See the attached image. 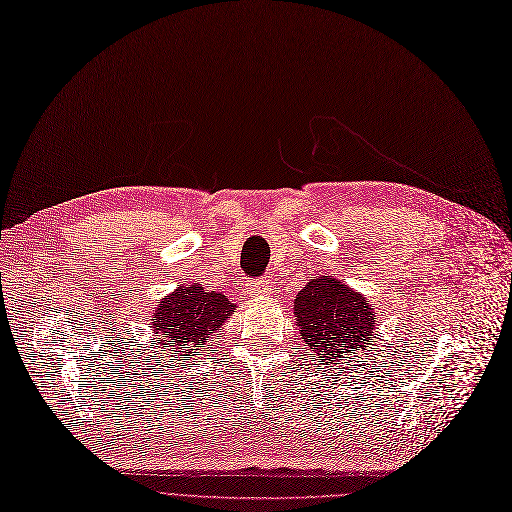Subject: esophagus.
<instances>
[{"label":"esophagus","mask_w":512,"mask_h":512,"mask_svg":"<svg viewBox=\"0 0 512 512\" xmlns=\"http://www.w3.org/2000/svg\"><path fill=\"white\" fill-rule=\"evenodd\" d=\"M251 295H266L270 293V282L266 278H255L251 285H249Z\"/></svg>","instance_id":"34e87169"}]
</instances>
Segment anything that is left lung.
<instances>
[{
  "label": "left lung",
  "mask_w": 512,
  "mask_h": 512,
  "mask_svg": "<svg viewBox=\"0 0 512 512\" xmlns=\"http://www.w3.org/2000/svg\"><path fill=\"white\" fill-rule=\"evenodd\" d=\"M295 316L304 344L316 352L320 363H335L363 348L373 335L375 314L363 295L348 285L318 276L297 293Z\"/></svg>",
  "instance_id": "obj_1"
}]
</instances>
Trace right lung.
<instances>
[{
  "mask_svg": "<svg viewBox=\"0 0 512 512\" xmlns=\"http://www.w3.org/2000/svg\"><path fill=\"white\" fill-rule=\"evenodd\" d=\"M234 308L225 295L206 293L194 282L160 301L154 314V331L160 333L162 348L170 346L173 352L185 350L183 356H192L194 350L204 348L206 337L221 329Z\"/></svg>",
  "mask_w": 512,
  "mask_h": 512,
  "instance_id": "obj_1",
  "label": "right lung"
}]
</instances>
